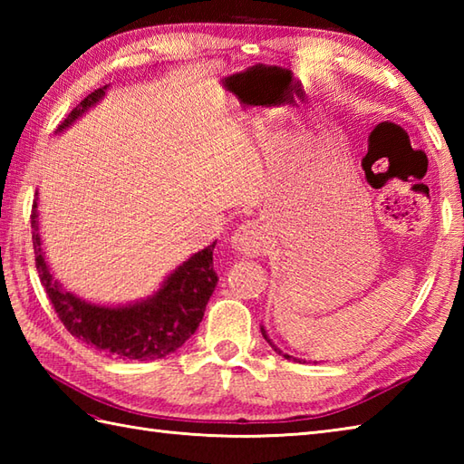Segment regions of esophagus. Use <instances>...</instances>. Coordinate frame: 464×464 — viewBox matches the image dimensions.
<instances>
[{"label": "esophagus", "mask_w": 464, "mask_h": 464, "mask_svg": "<svg viewBox=\"0 0 464 464\" xmlns=\"http://www.w3.org/2000/svg\"><path fill=\"white\" fill-rule=\"evenodd\" d=\"M231 243L243 255H259L265 247V233L259 223L245 221L235 229Z\"/></svg>", "instance_id": "obj_1"}]
</instances>
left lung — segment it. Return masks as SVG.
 Returning <instances> with one entry per match:
<instances>
[{
  "instance_id": "obj_1",
  "label": "left lung",
  "mask_w": 464,
  "mask_h": 464,
  "mask_svg": "<svg viewBox=\"0 0 464 464\" xmlns=\"http://www.w3.org/2000/svg\"><path fill=\"white\" fill-rule=\"evenodd\" d=\"M261 333H263V337H265V339H267V341H269V337H267V333H265V331H263V329H261ZM269 344H271V347H273V349H275V351H277V353H279V354H281V351H279V349H277V347H275V344H273V343H271V341H269ZM283 357H287V359H291V357H289V354H283Z\"/></svg>"
}]
</instances>
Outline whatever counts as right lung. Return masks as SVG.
<instances>
[{
	"instance_id": "add662e5",
	"label": "right lung",
	"mask_w": 464,
	"mask_h": 464,
	"mask_svg": "<svg viewBox=\"0 0 464 464\" xmlns=\"http://www.w3.org/2000/svg\"><path fill=\"white\" fill-rule=\"evenodd\" d=\"M105 87L95 90L59 123V131L100 102ZM35 267L44 289L63 327L92 347L120 359L155 361L177 351L199 327L207 301L219 281L213 271V241L179 265L155 297L131 307H97L73 297L49 273L37 233V199L32 207Z\"/></svg>"
}]
</instances>
